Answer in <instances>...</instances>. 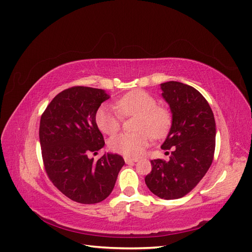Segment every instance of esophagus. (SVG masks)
<instances>
[{"mask_svg":"<svg viewBox=\"0 0 252 252\" xmlns=\"http://www.w3.org/2000/svg\"><path fill=\"white\" fill-rule=\"evenodd\" d=\"M124 159H125L126 164H131V163H135L139 161L138 158H128V157H124Z\"/></svg>","mask_w":252,"mask_h":252,"instance_id":"34e87169","label":"esophagus"}]
</instances>
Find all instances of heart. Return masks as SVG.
Listing matches in <instances>:
<instances>
[{
	"instance_id": "1",
	"label": "heart",
	"mask_w": 252,
	"mask_h": 252,
	"mask_svg": "<svg viewBox=\"0 0 252 252\" xmlns=\"http://www.w3.org/2000/svg\"><path fill=\"white\" fill-rule=\"evenodd\" d=\"M116 108L103 105L95 112V122L100 130L106 134L117 133L122 124V116L138 117L133 133H120L109 141L112 151L127 157H138L148 146L150 134L162 138L171 125L170 112L158 106L157 98L144 90H133L122 96Z\"/></svg>"
}]
</instances>
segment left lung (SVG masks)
I'll return each mask as SVG.
<instances>
[{
  "label": "left lung",
  "instance_id": "left-lung-1",
  "mask_svg": "<svg viewBox=\"0 0 252 252\" xmlns=\"http://www.w3.org/2000/svg\"><path fill=\"white\" fill-rule=\"evenodd\" d=\"M161 89L172 113L161 148L171 154L167 162L150 161L152 169L145 183L157 196L175 200L191 191L208 171L216 148V121L208 102L195 88L170 81L161 84Z\"/></svg>",
  "mask_w": 252,
  "mask_h": 252
}]
</instances>
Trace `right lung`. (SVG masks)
<instances>
[{"label": "right lung", "instance_id": "1", "mask_svg": "<svg viewBox=\"0 0 252 252\" xmlns=\"http://www.w3.org/2000/svg\"><path fill=\"white\" fill-rule=\"evenodd\" d=\"M109 97L103 89L71 87L53 97L41 117L45 170L61 192L81 204L105 200L125 164L116 154H105L97 161L89 158L105 145L95 112Z\"/></svg>", "mask_w": 252, "mask_h": 252}]
</instances>
